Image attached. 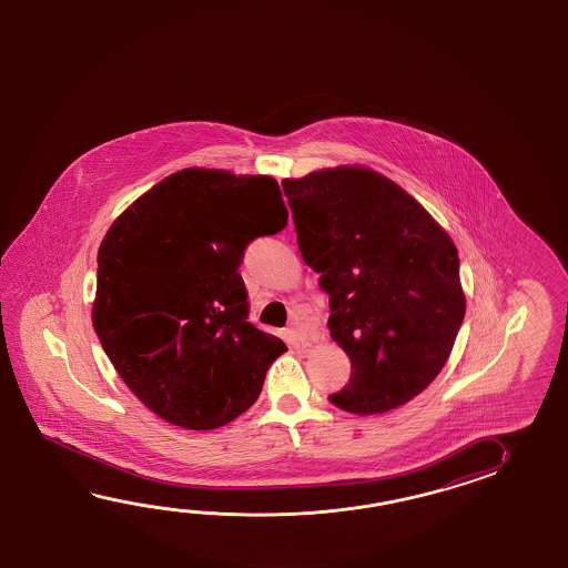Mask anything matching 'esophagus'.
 Listing matches in <instances>:
<instances>
[{"label": "esophagus", "instance_id": "34e87169", "mask_svg": "<svg viewBox=\"0 0 568 568\" xmlns=\"http://www.w3.org/2000/svg\"><path fill=\"white\" fill-rule=\"evenodd\" d=\"M290 345L294 347V349L298 351V353H308L311 351V343L306 341V338H302L296 331H288Z\"/></svg>", "mask_w": 568, "mask_h": 568}]
</instances>
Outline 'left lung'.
<instances>
[{
  "instance_id": "1",
  "label": "left lung",
  "mask_w": 568,
  "mask_h": 568,
  "mask_svg": "<svg viewBox=\"0 0 568 568\" xmlns=\"http://www.w3.org/2000/svg\"><path fill=\"white\" fill-rule=\"evenodd\" d=\"M306 266L328 294V328L349 384L328 399L369 416L433 384L465 318L459 255L447 231L396 182L365 166L284 179Z\"/></svg>"
}]
</instances>
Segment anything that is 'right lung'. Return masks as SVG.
Returning <instances> with one entry per match:
<instances>
[{
	"label": "right lung",
	"instance_id": "right-lung-1",
	"mask_svg": "<svg viewBox=\"0 0 568 568\" xmlns=\"http://www.w3.org/2000/svg\"><path fill=\"white\" fill-rule=\"evenodd\" d=\"M286 223L272 176L184 169L109 227L93 326L125 386L166 423L213 430L260 396L286 345L247 323L237 270L255 237Z\"/></svg>",
	"mask_w": 568,
	"mask_h": 568
}]
</instances>
